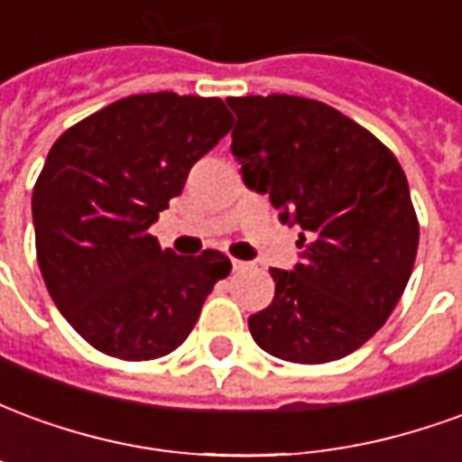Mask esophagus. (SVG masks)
<instances>
[{"label": "esophagus", "instance_id": "obj_1", "mask_svg": "<svg viewBox=\"0 0 462 462\" xmlns=\"http://www.w3.org/2000/svg\"><path fill=\"white\" fill-rule=\"evenodd\" d=\"M245 270H250V262L232 260V272H245Z\"/></svg>", "mask_w": 462, "mask_h": 462}]
</instances>
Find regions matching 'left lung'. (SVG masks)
Instances as JSON below:
<instances>
[{"mask_svg": "<svg viewBox=\"0 0 462 462\" xmlns=\"http://www.w3.org/2000/svg\"><path fill=\"white\" fill-rule=\"evenodd\" d=\"M232 155L280 222L301 227V260L270 270L274 300L250 317L257 346L327 364L364 346L406 290L418 220L403 168L366 128L311 98H227Z\"/></svg>", "mask_w": 462, "mask_h": 462, "instance_id": "obj_1", "label": "left lung"}]
</instances>
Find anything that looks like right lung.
<instances>
[{
  "instance_id": "1",
  "label": "right lung",
  "mask_w": 462,
  "mask_h": 462,
  "mask_svg": "<svg viewBox=\"0 0 462 462\" xmlns=\"http://www.w3.org/2000/svg\"><path fill=\"white\" fill-rule=\"evenodd\" d=\"M232 128L220 98L172 91L121 98L51 145L32 195L36 257L51 300L88 344L123 361L188 339L230 260L178 257L148 227Z\"/></svg>"
}]
</instances>
